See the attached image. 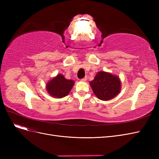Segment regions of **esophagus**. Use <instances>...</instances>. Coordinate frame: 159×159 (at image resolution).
<instances>
[{
    "label": "esophagus",
    "instance_id": "34e87169",
    "mask_svg": "<svg viewBox=\"0 0 159 159\" xmlns=\"http://www.w3.org/2000/svg\"><path fill=\"white\" fill-rule=\"evenodd\" d=\"M81 81H87V77H85V78H84L83 79H81Z\"/></svg>",
    "mask_w": 159,
    "mask_h": 159
}]
</instances>
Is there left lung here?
Returning <instances> with one entry per match:
<instances>
[{"label":"left lung","instance_id":"left-lung-1","mask_svg":"<svg viewBox=\"0 0 159 159\" xmlns=\"http://www.w3.org/2000/svg\"><path fill=\"white\" fill-rule=\"evenodd\" d=\"M89 84L96 97L103 101L113 99L121 89L119 77L105 71L98 72Z\"/></svg>","mask_w":159,"mask_h":159}]
</instances>
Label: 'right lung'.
<instances>
[{"label":"right lung","instance_id":"right-lung-1","mask_svg":"<svg viewBox=\"0 0 159 159\" xmlns=\"http://www.w3.org/2000/svg\"><path fill=\"white\" fill-rule=\"evenodd\" d=\"M74 85V81L67 80L62 74H57L47 83L46 90L55 98H62L68 95Z\"/></svg>","mask_w":159,"mask_h":159}]
</instances>
